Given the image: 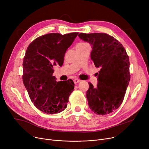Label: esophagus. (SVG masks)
<instances>
[{
    "label": "esophagus",
    "mask_w": 149,
    "mask_h": 149,
    "mask_svg": "<svg viewBox=\"0 0 149 149\" xmlns=\"http://www.w3.org/2000/svg\"><path fill=\"white\" fill-rule=\"evenodd\" d=\"M81 81V80H79V79H74V83L76 84H77V83H80Z\"/></svg>",
    "instance_id": "34e87169"
}]
</instances>
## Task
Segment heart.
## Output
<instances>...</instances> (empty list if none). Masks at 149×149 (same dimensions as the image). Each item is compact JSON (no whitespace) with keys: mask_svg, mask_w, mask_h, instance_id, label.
Here are the masks:
<instances>
[{"mask_svg":"<svg viewBox=\"0 0 149 149\" xmlns=\"http://www.w3.org/2000/svg\"><path fill=\"white\" fill-rule=\"evenodd\" d=\"M88 45L86 43H80L79 44H78L77 46H86Z\"/></svg>","mask_w":149,"mask_h":149,"instance_id":"b5f03b06","label":"heart"}]
</instances>
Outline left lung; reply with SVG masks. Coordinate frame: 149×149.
Listing matches in <instances>:
<instances>
[{"label":"left lung","mask_w":149,"mask_h":149,"mask_svg":"<svg viewBox=\"0 0 149 149\" xmlns=\"http://www.w3.org/2000/svg\"><path fill=\"white\" fill-rule=\"evenodd\" d=\"M79 37L91 45V60L100 69L97 88L88 83L89 106L97 115L109 114L123 103L130 79L129 56L122 44L107 34L80 33Z\"/></svg>","instance_id":"8db88e82"}]
</instances>
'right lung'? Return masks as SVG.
I'll use <instances>...</instances> for the list:
<instances>
[{
	"mask_svg": "<svg viewBox=\"0 0 149 149\" xmlns=\"http://www.w3.org/2000/svg\"><path fill=\"white\" fill-rule=\"evenodd\" d=\"M79 33H49L29 44L23 61V81L31 101L42 112L56 114L67 107L74 89L69 79L56 81L54 66L63 64L65 54Z\"/></svg>",
	"mask_w": 149,
	"mask_h": 149,
	"instance_id": "right-lung-1",
	"label": "right lung"
}]
</instances>
